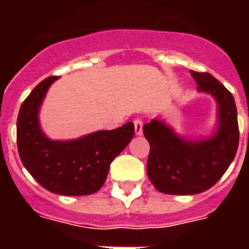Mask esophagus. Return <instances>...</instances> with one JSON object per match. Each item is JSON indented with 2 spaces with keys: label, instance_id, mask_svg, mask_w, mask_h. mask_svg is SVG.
<instances>
[{
  "label": "esophagus",
  "instance_id": "obj_1",
  "mask_svg": "<svg viewBox=\"0 0 249 249\" xmlns=\"http://www.w3.org/2000/svg\"><path fill=\"white\" fill-rule=\"evenodd\" d=\"M133 124H135V133L137 136L142 135V121L140 119H136L133 121Z\"/></svg>",
  "mask_w": 249,
  "mask_h": 249
}]
</instances>
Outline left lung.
Returning <instances> with one entry per match:
<instances>
[{
    "instance_id": "obj_1",
    "label": "left lung",
    "mask_w": 249,
    "mask_h": 249,
    "mask_svg": "<svg viewBox=\"0 0 249 249\" xmlns=\"http://www.w3.org/2000/svg\"><path fill=\"white\" fill-rule=\"evenodd\" d=\"M197 92L211 94L217 105V121L211 136L188 139L164 120L144 125L151 145L148 178L159 192L196 195L219 181L235 159L239 145L237 110L233 96L209 73L191 71Z\"/></svg>"
}]
</instances>
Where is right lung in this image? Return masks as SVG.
<instances>
[{
	"mask_svg": "<svg viewBox=\"0 0 249 249\" xmlns=\"http://www.w3.org/2000/svg\"><path fill=\"white\" fill-rule=\"evenodd\" d=\"M58 77H48L26 97L17 119V145L24 167L42 187L62 196L97 192L110 162L135 135L133 123L113 130H97L74 140H52L40 124V109Z\"/></svg>",
	"mask_w": 249,
	"mask_h": 249,
	"instance_id": "add662e5",
	"label": "right lung"
}]
</instances>
